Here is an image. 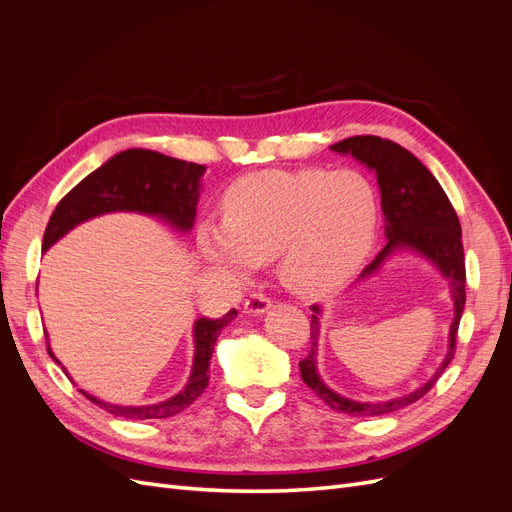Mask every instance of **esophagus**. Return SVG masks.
<instances>
[{
    "label": "esophagus",
    "mask_w": 512,
    "mask_h": 512,
    "mask_svg": "<svg viewBox=\"0 0 512 512\" xmlns=\"http://www.w3.org/2000/svg\"><path fill=\"white\" fill-rule=\"evenodd\" d=\"M269 309H271V299L262 292H254L250 299H245V305H243V312L247 316H260L269 312Z\"/></svg>",
    "instance_id": "1"
}]
</instances>
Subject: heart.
Segmentation results:
<instances>
[{
  "label": "heart",
  "instance_id": "b5f03b06",
  "mask_svg": "<svg viewBox=\"0 0 512 512\" xmlns=\"http://www.w3.org/2000/svg\"><path fill=\"white\" fill-rule=\"evenodd\" d=\"M378 228V196L359 170H260L228 188L222 224L198 228L211 267L243 277L275 258L288 290L324 297L363 265Z\"/></svg>",
  "mask_w": 512,
  "mask_h": 512
}]
</instances>
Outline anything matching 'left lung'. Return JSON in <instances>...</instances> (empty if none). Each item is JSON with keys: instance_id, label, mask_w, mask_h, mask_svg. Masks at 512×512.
Instances as JSON below:
<instances>
[{"instance_id": "obj_1", "label": "left lung", "mask_w": 512, "mask_h": 512, "mask_svg": "<svg viewBox=\"0 0 512 512\" xmlns=\"http://www.w3.org/2000/svg\"><path fill=\"white\" fill-rule=\"evenodd\" d=\"M331 151L352 156L374 170L378 177L382 213H384V237L386 245L374 262L363 269L359 280H367L397 252H412L431 262L436 271L448 282L453 299V322L448 329V348L440 367L433 371V376L401 397L386 401H356L344 397L329 389L318 374V337H320V318L322 307H312V350L299 363L303 382L312 389L329 408L344 412L350 416H380L395 412L404 406L414 404L421 399L433 384L438 382L442 371L448 367L455 356L457 329L466 305V260H463V243H461V226L459 218L451 205V200L444 194L438 179L429 173V168L414 158L404 147L393 141H386L380 136H352L344 138Z\"/></svg>"}]
</instances>
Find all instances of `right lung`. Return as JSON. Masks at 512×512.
I'll list each match as a JSON object with an SVG mask.
<instances>
[{
	"label": "right lung",
	"instance_id": "1",
	"mask_svg": "<svg viewBox=\"0 0 512 512\" xmlns=\"http://www.w3.org/2000/svg\"><path fill=\"white\" fill-rule=\"evenodd\" d=\"M205 175L203 164L168 158L151 149H126L104 162L98 170L87 175L76 188L59 200L49 224L44 230L42 250L91 218L104 213L132 211L143 215H156L175 230L188 232L194 226L196 205L200 196V179ZM237 309L218 320L198 318L194 322V363L188 384L166 401L151 406H117L81 391L89 401L115 416L136 418H166L179 414L203 395L209 384V363L218 335L230 320H235ZM49 342V339H46ZM46 350L55 359L51 346ZM57 361V359H55ZM59 363V361H57ZM66 371V369H64ZM66 376L70 374L66 371Z\"/></svg>",
	"mask_w": 512,
	"mask_h": 512
}]
</instances>
